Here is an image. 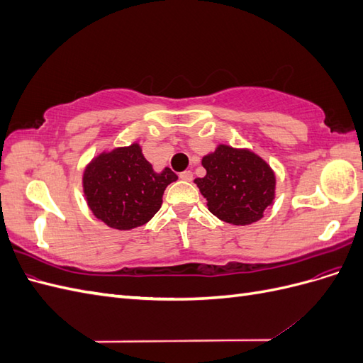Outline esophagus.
<instances>
[{
	"label": "esophagus",
	"instance_id": "34e87169",
	"mask_svg": "<svg viewBox=\"0 0 363 363\" xmlns=\"http://www.w3.org/2000/svg\"><path fill=\"white\" fill-rule=\"evenodd\" d=\"M179 177L184 182H191L192 180V172L191 171H183V172H180Z\"/></svg>",
	"mask_w": 363,
	"mask_h": 363
}]
</instances>
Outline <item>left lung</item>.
Masks as SVG:
<instances>
[{"label": "left lung", "mask_w": 363, "mask_h": 363, "mask_svg": "<svg viewBox=\"0 0 363 363\" xmlns=\"http://www.w3.org/2000/svg\"><path fill=\"white\" fill-rule=\"evenodd\" d=\"M203 179H195L207 207L233 225L259 221L276 195V175L269 164L250 150L218 145L201 160Z\"/></svg>", "instance_id": "left-lung-1"}]
</instances>
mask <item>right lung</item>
<instances>
[{"label":"right lung","mask_w":363,"mask_h":363,"mask_svg":"<svg viewBox=\"0 0 363 363\" xmlns=\"http://www.w3.org/2000/svg\"><path fill=\"white\" fill-rule=\"evenodd\" d=\"M179 177L169 168L152 169L139 144L104 151L83 174L87 206L101 221L116 230L147 224L162 206L167 186Z\"/></svg>","instance_id":"1"}]
</instances>
